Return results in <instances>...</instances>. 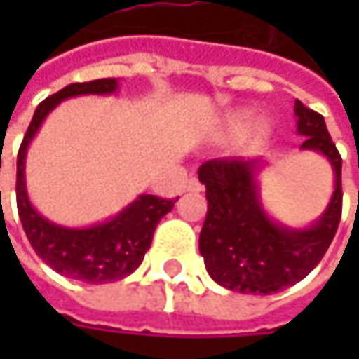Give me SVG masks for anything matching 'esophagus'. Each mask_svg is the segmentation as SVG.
<instances>
[{"label":"esophagus","instance_id":"esophagus-1","mask_svg":"<svg viewBox=\"0 0 359 359\" xmlns=\"http://www.w3.org/2000/svg\"><path fill=\"white\" fill-rule=\"evenodd\" d=\"M184 191H201V184L196 180V177H189L186 182V186H184Z\"/></svg>","mask_w":359,"mask_h":359}]
</instances>
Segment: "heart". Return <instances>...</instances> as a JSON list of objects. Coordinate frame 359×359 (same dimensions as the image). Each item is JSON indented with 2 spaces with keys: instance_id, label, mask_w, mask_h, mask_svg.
Wrapping results in <instances>:
<instances>
[{
  "instance_id": "obj_1",
  "label": "heart",
  "mask_w": 359,
  "mask_h": 359,
  "mask_svg": "<svg viewBox=\"0 0 359 359\" xmlns=\"http://www.w3.org/2000/svg\"><path fill=\"white\" fill-rule=\"evenodd\" d=\"M248 118H250V114H248V111H236V114H231V116H228V118H226L224 130L226 131L240 130L241 126L245 123V119ZM266 133H268V126H266V123H259V126L255 128V137H257V140H262Z\"/></svg>"
}]
</instances>
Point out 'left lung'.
I'll return each mask as SVG.
<instances>
[{
    "mask_svg": "<svg viewBox=\"0 0 359 359\" xmlns=\"http://www.w3.org/2000/svg\"><path fill=\"white\" fill-rule=\"evenodd\" d=\"M302 149L330 159L336 173L334 196L322 217L306 229L285 228L262 208L255 159H210L198 177L205 186L208 215L200 233V254L212 280L231 292L262 294L302 282L320 264L341 219V156L332 142L324 116L296 100Z\"/></svg>",
    "mask_w": 359,
    "mask_h": 359,
    "instance_id": "1",
    "label": "left lung"
}]
</instances>
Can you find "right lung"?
<instances>
[{"mask_svg":"<svg viewBox=\"0 0 359 359\" xmlns=\"http://www.w3.org/2000/svg\"><path fill=\"white\" fill-rule=\"evenodd\" d=\"M118 90L116 77L93 79L86 83H69L57 93L49 95L35 109L34 119L23 135L18 154V212L27 240L49 268L69 280L86 283L118 282L130 276L142 264L145 252L151 245V238L159 219L172 212L175 200H163L144 194L130 205L91 228H63L48 222L34 210L25 189V154L34 135L55 105L76 95H105ZM1 196V194H0Z\"/></svg>","mask_w":359,"mask_h":359,"instance_id":"right-lung-1","label":"right lung"}]
</instances>
